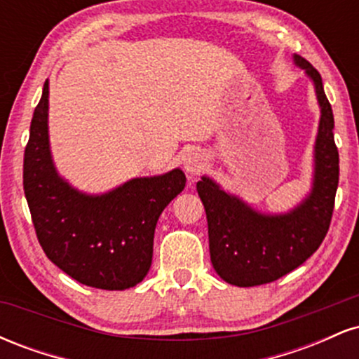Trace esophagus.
Segmentation results:
<instances>
[{"instance_id": "obj_1", "label": "esophagus", "mask_w": 359, "mask_h": 359, "mask_svg": "<svg viewBox=\"0 0 359 359\" xmlns=\"http://www.w3.org/2000/svg\"><path fill=\"white\" fill-rule=\"evenodd\" d=\"M204 165H205V156L203 154H199V151H191L184 162V168L187 172H191V174H199V172L204 168Z\"/></svg>"}]
</instances>
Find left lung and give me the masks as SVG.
I'll use <instances>...</instances> for the list:
<instances>
[{
    "label": "left lung",
    "instance_id": "obj_1",
    "mask_svg": "<svg viewBox=\"0 0 359 359\" xmlns=\"http://www.w3.org/2000/svg\"><path fill=\"white\" fill-rule=\"evenodd\" d=\"M294 60L314 82L320 106L311 194L290 212L262 214L209 177L197 182L208 216L212 266L224 282L236 287L275 282L302 265L324 241L334 211L339 182L334 116L317 69L299 55Z\"/></svg>",
    "mask_w": 359,
    "mask_h": 359
}]
</instances>
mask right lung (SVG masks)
<instances>
[{"instance_id":"1","label":"right lung","mask_w":359,"mask_h":359,"mask_svg":"<svg viewBox=\"0 0 359 359\" xmlns=\"http://www.w3.org/2000/svg\"><path fill=\"white\" fill-rule=\"evenodd\" d=\"M48 81L34 111L23 156V189L40 246L62 271L88 287L125 290L145 278L160 214L185 187V174L131 179L102 196L71 187L48 147Z\"/></svg>"}]
</instances>
